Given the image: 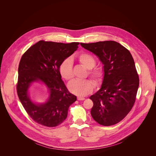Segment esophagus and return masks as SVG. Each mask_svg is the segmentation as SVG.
Segmentation results:
<instances>
[{
	"label": "esophagus",
	"instance_id": "34e87169",
	"mask_svg": "<svg viewBox=\"0 0 156 156\" xmlns=\"http://www.w3.org/2000/svg\"><path fill=\"white\" fill-rule=\"evenodd\" d=\"M77 99H78V101H84V100L85 99V98H81V97H78V98H77Z\"/></svg>",
	"mask_w": 156,
	"mask_h": 156
}]
</instances>
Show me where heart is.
<instances>
[{
  "label": "heart",
  "instance_id": "obj_1",
  "mask_svg": "<svg viewBox=\"0 0 156 156\" xmlns=\"http://www.w3.org/2000/svg\"><path fill=\"white\" fill-rule=\"evenodd\" d=\"M77 59L81 65L87 69V75L93 79L96 85H99L105 76V70L102 66H95V58L86 52L80 54L77 56ZM59 72L62 77L65 80H70L73 78V62L70 58H66L61 62ZM94 83L91 80H73L69 83L68 86L70 91L73 94L79 96H84L93 91Z\"/></svg>",
  "mask_w": 156,
  "mask_h": 156
}]
</instances>
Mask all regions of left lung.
Returning a JSON list of instances; mask_svg holds the SVG:
<instances>
[{"label":"left lung","mask_w":156,"mask_h":156,"mask_svg":"<svg viewBox=\"0 0 156 156\" xmlns=\"http://www.w3.org/2000/svg\"><path fill=\"white\" fill-rule=\"evenodd\" d=\"M81 46L99 58L105 70L101 89L90 98L92 117L103 126L115 125L128 115L136 101L140 80L134 60L126 48L114 41Z\"/></svg>","instance_id":"8db88e82"}]
</instances>
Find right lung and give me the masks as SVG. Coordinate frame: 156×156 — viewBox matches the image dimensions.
I'll return each mask as SVG.
<instances>
[{
    "label": "right lung",
    "instance_id": "right-lung-1",
    "mask_svg": "<svg viewBox=\"0 0 156 156\" xmlns=\"http://www.w3.org/2000/svg\"><path fill=\"white\" fill-rule=\"evenodd\" d=\"M79 42L68 44L39 41L22 55L18 66L16 91L29 116L39 125L55 127L67 117L69 107L76 101L61 79L59 66L78 48ZM41 81L50 91L48 102L40 105L31 102L27 90L34 82Z\"/></svg>",
    "mask_w": 156,
    "mask_h": 156
}]
</instances>
